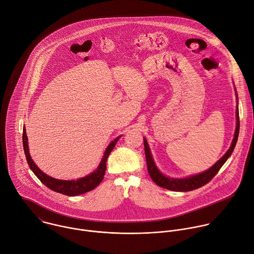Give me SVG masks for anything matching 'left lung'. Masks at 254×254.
<instances>
[{"mask_svg":"<svg viewBox=\"0 0 254 254\" xmlns=\"http://www.w3.org/2000/svg\"><path fill=\"white\" fill-rule=\"evenodd\" d=\"M238 133H239V114H238V107H237L236 108V128H235L234 137L232 139L229 149L225 152V154L219 160H217L210 168H208L207 171H205L201 174L195 175V176H191L187 179H172V178L163 176L157 170V167L153 161L152 155L150 153L148 143H147L146 139L143 138L144 152H145L148 174H149L151 180L158 187H160L162 189H166V190H174V191H190V190L199 189V188L203 187L204 185H206L207 183H209L216 176V174L218 173L221 166L224 164V162L227 160V158L231 155V153L235 147L237 138H238Z\"/></svg>","mask_w":254,"mask_h":254,"instance_id":"obj_1","label":"left lung"}]
</instances>
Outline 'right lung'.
I'll return each mask as SVG.
<instances>
[{
	"label": "right lung",
	"mask_w": 254,
	"mask_h": 254,
	"mask_svg": "<svg viewBox=\"0 0 254 254\" xmlns=\"http://www.w3.org/2000/svg\"><path fill=\"white\" fill-rule=\"evenodd\" d=\"M120 137L121 136H118L109 144V146L107 147V149L104 153V156H103V159H102L100 165L98 166V168L94 173H92L91 175L84 177V178L78 179L76 181H62V180H57V179L47 176L36 165V163L34 162V160L32 159V157L30 155L29 145H28V137L26 134V128H25V127L23 128V145H24L26 158H27L30 168L36 175V177L47 188H49L50 190H52L56 192H59V193H62V194L67 195V196H74V195H78V194H82V193H86L88 191H91L102 183V181L104 180V176L106 174L107 159H108L110 153L112 152V150L114 149L117 141L120 139Z\"/></svg>",
	"instance_id": "obj_1"
}]
</instances>
